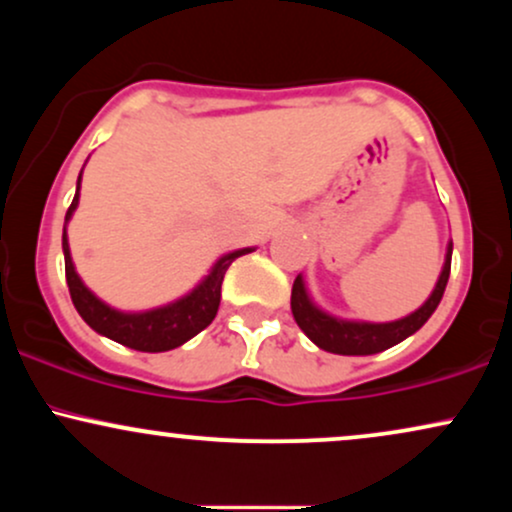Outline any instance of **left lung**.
<instances>
[{
    "label": "left lung",
    "instance_id": "obj_1",
    "mask_svg": "<svg viewBox=\"0 0 512 512\" xmlns=\"http://www.w3.org/2000/svg\"><path fill=\"white\" fill-rule=\"evenodd\" d=\"M450 260H452V240H448L445 248V262L440 269L436 286L431 296L426 298L414 313L399 317L390 322H368V320H349V317L332 315L330 310L320 308L310 296L305 286L303 274L296 276L291 289V313L296 325L301 327L305 337L313 342L317 349L330 351L339 356H370L390 349L404 339L411 337L426 325L428 317L436 313L440 298H443L445 286L450 279Z\"/></svg>",
    "mask_w": 512,
    "mask_h": 512
}]
</instances>
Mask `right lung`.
<instances>
[{
	"label": "right lung",
	"instance_id": "obj_1",
	"mask_svg": "<svg viewBox=\"0 0 512 512\" xmlns=\"http://www.w3.org/2000/svg\"><path fill=\"white\" fill-rule=\"evenodd\" d=\"M81 168L79 178H76V195L72 199V207L67 209L62 228V252H64V272H67V286L72 293V303L76 313L84 317V322L93 332L101 337L113 339V342L129 346L137 351H149V354H158V351H170L175 346H182L190 342L195 334H199L204 327L211 325L216 317L221 303V284L226 269L231 262L240 255H248L255 248H240L221 255L219 260L211 264L207 274L199 279L195 289H190L185 296L175 298L166 305H156L149 310H120L105 303L98 298L88 286L84 284L79 272H76L72 262V250H69V236H67V223L72 221L76 207H79V190H81Z\"/></svg>",
	"mask_w": 512,
	"mask_h": 512
}]
</instances>
